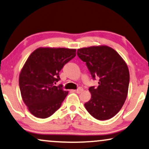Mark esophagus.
Returning a JSON list of instances; mask_svg holds the SVG:
<instances>
[{
    "instance_id": "esophagus-1",
    "label": "esophagus",
    "mask_w": 149,
    "mask_h": 149,
    "mask_svg": "<svg viewBox=\"0 0 149 149\" xmlns=\"http://www.w3.org/2000/svg\"><path fill=\"white\" fill-rule=\"evenodd\" d=\"M84 91V89L82 88H79L77 90H74V92L76 93H78V94H80L81 93H82V92Z\"/></svg>"
}]
</instances>
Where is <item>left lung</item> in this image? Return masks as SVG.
Listing matches in <instances>:
<instances>
[{
    "instance_id": "1",
    "label": "left lung",
    "mask_w": 149,
    "mask_h": 149,
    "mask_svg": "<svg viewBox=\"0 0 149 149\" xmlns=\"http://www.w3.org/2000/svg\"><path fill=\"white\" fill-rule=\"evenodd\" d=\"M77 55L86 62L92 77L99 86L89 88L91 99L84 106L95 119L106 120L115 116L127 97L130 75L128 66L115 49L107 45L83 47Z\"/></svg>"
}]
</instances>
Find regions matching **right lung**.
<instances>
[{
	"label": "right lung",
	"instance_id": "1",
	"mask_svg": "<svg viewBox=\"0 0 149 149\" xmlns=\"http://www.w3.org/2000/svg\"><path fill=\"white\" fill-rule=\"evenodd\" d=\"M76 56V49L38 47L30 55L19 74V87L23 102L34 116L45 119L54 114L68 94L58 72Z\"/></svg>",
	"mask_w": 149,
	"mask_h": 149
}]
</instances>
